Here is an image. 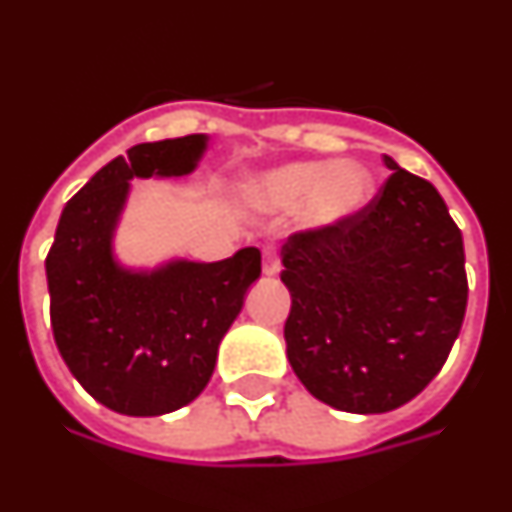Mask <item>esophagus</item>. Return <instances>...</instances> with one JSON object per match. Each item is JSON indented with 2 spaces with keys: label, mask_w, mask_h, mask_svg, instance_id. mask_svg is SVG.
Masks as SVG:
<instances>
[{
  "label": "esophagus",
  "mask_w": 512,
  "mask_h": 512,
  "mask_svg": "<svg viewBox=\"0 0 512 512\" xmlns=\"http://www.w3.org/2000/svg\"><path fill=\"white\" fill-rule=\"evenodd\" d=\"M261 269H264L266 277H277L279 274V253L274 246L264 248V261H261Z\"/></svg>",
  "instance_id": "1"
}]
</instances>
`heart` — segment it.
Returning a JSON list of instances; mask_svg holds the SVG:
<instances>
[{
  "label": "heart",
  "instance_id": "heart-1",
  "mask_svg": "<svg viewBox=\"0 0 512 512\" xmlns=\"http://www.w3.org/2000/svg\"><path fill=\"white\" fill-rule=\"evenodd\" d=\"M374 192V176L359 161H297L271 171L256 184L264 205L289 210L305 205L315 225H336L356 215Z\"/></svg>",
  "mask_w": 512,
  "mask_h": 512
}]
</instances>
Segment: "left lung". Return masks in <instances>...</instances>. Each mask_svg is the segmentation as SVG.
<instances>
[{"label": "left lung", "mask_w": 512, "mask_h": 512, "mask_svg": "<svg viewBox=\"0 0 512 512\" xmlns=\"http://www.w3.org/2000/svg\"><path fill=\"white\" fill-rule=\"evenodd\" d=\"M392 171L374 200L282 246L292 295L287 359L312 397L346 413H390L428 387L467 310L464 241L431 182Z\"/></svg>", "instance_id": "8db88e82"}]
</instances>
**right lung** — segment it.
<instances>
[{
	"mask_svg": "<svg viewBox=\"0 0 512 512\" xmlns=\"http://www.w3.org/2000/svg\"><path fill=\"white\" fill-rule=\"evenodd\" d=\"M205 135L140 143L66 202L45 256L51 328L63 361L104 408L135 418L174 413L207 387L217 346L261 274L259 248L225 261L128 271L112 259L133 176H184Z\"/></svg>",
	"mask_w": 512,
	"mask_h": 512,
	"instance_id": "1",
	"label": "right lung"
}]
</instances>
